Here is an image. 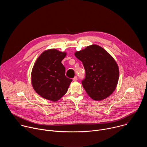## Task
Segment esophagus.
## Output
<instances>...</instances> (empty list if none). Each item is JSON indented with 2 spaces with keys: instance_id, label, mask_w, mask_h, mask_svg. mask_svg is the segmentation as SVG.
Listing matches in <instances>:
<instances>
[{
  "instance_id": "1",
  "label": "esophagus",
  "mask_w": 147,
  "mask_h": 147,
  "mask_svg": "<svg viewBox=\"0 0 147 147\" xmlns=\"http://www.w3.org/2000/svg\"><path fill=\"white\" fill-rule=\"evenodd\" d=\"M77 79H78V78H77V76H75V77L73 78V80L74 81H76L77 80Z\"/></svg>"
}]
</instances>
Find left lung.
Segmentation results:
<instances>
[{
	"instance_id": "8db88e82",
	"label": "left lung",
	"mask_w": 147,
	"mask_h": 147,
	"mask_svg": "<svg viewBox=\"0 0 147 147\" xmlns=\"http://www.w3.org/2000/svg\"><path fill=\"white\" fill-rule=\"evenodd\" d=\"M82 63L86 77L81 81L88 95L95 100L107 98L115 91L119 71L114 59L102 47L92 45L75 53Z\"/></svg>"
}]
</instances>
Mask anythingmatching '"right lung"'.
Masks as SVG:
<instances>
[{
  "label": "right lung",
  "mask_w": 147,
  "mask_h": 147,
  "mask_svg": "<svg viewBox=\"0 0 147 147\" xmlns=\"http://www.w3.org/2000/svg\"><path fill=\"white\" fill-rule=\"evenodd\" d=\"M66 55L56 49L45 51L37 59L31 73L34 90L42 97L56 101L67 91L72 80L65 76L61 61Z\"/></svg>",
  "instance_id": "right-lung-1"
}]
</instances>
